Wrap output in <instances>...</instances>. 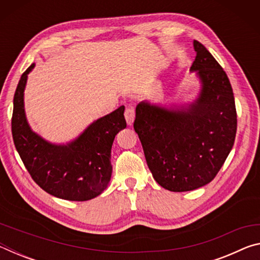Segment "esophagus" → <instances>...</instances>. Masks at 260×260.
<instances>
[{"label":"esophagus","instance_id":"esophagus-1","mask_svg":"<svg viewBox=\"0 0 260 260\" xmlns=\"http://www.w3.org/2000/svg\"><path fill=\"white\" fill-rule=\"evenodd\" d=\"M125 118H126V121H127V125H132L134 121V118H135V110L133 107H127L125 110Z\"/></svg>","mask_w":260,"mask_h":260}]
</instances>
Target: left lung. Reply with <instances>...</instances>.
Returning <instances> with one entry per match:
<instances>
[{
  "label": "left lung",
  "mask_w": 260,
  "mask_h": 260,
  "mask_svg": "<svg viewBox=\"0 0 260 260\" xmlns=\"http://www.w3.org/2000/svg\"><path fill=\"white\" fill-rule=\"evenodd\" d=\"M190 68L201 81L192 103L165 108L148 101L136 105L134 129L158 184L180 192L203 187L221 169L235 141L234 94L226 72L209 50L193 40Z\"/></svg>",
  "instance_id": "left-lung-1"
}]
</instances>
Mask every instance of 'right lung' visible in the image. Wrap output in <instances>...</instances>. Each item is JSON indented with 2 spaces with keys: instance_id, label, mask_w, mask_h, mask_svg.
Returning <instances> with one entry per match:
<instances>
[{
  "instance_id": "right-lung-1",
  "label": "right lung",
  "mask_w": 260,
  "mask_h": 260,
  "mask_svg": "<svg viewBox=\"0 0 260 260\" xmlns=\"http://www.w3.org/2000/svg\"><path fill=\"white\" fill-rule=\"evenodd\" d=\"M23 73L14 96L11 131L15 147L30 177L43 190L68 201H88L107 189L112 174L111 148L116 135L126 128L125 107L114 110L87 127L67 144H55L35 133L26 119Z\"/></svg>"
}]
</instances>
